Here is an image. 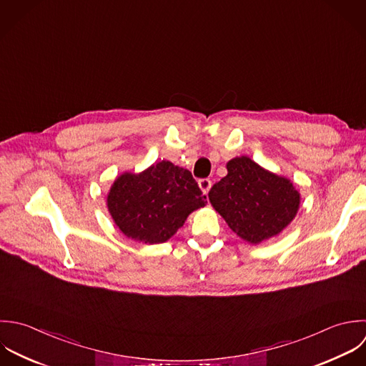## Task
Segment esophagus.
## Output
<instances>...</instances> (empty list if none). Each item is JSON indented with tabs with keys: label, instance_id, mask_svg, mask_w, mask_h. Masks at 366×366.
I'll return each instance as SVG.
<instances>
[{
	"label": "esophagus",
	"instance_id": "34e87169",
	"mask_svg": "<svg viewBox=\"0 0 366 366\" xmlns=\"http://www.w3.org/2000/svg\"><path fill=\"white\" fill-rule=\"evenodd\" d=\"M198 185H199L202 194H204V195H208V191H209V188H211V179L202 178V179L198 181Z\"/></svg>",
	"mask_w": 366,
	"mask_h": 366
}]
</instances>
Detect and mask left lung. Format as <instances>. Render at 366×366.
<instances>
[{
	"instance_id": "left-lung-1",
	"label": "left lung",
	"mask_w": 366,
	"mask_h": 366,
	"mask_svg": "<svg viewBox=\"0 0 366 366\" xmlns=\"http://www.w3.org/2000/svg\"><path fill=\"white\" fill-rule=\"evenodd\" d=\"M227 168L228 175L212 185L208 197L238 237L259 244L295 218L300 194L287 178L265 171L248 157L231 159Z\"/></svg>"
}]
</instances>
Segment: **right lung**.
Here are the masks:
<instances>
[{
  "mask_svg": "<svg viewBox=\"0 0 366 366\" xmlns=\"http://www.w3.org/2000/svg\"><path fill=\"white\" fill-rule=\"evenodd\" d=\"M205 204L192 174L169 161L157 162L139 175H121L108 194V209L118 228L145 244L165 242Z\"/></svg>",
  "mask_w": 366,
  "mask_h": 366,
  "instance_id": "right-lung-1",
  "label": "right lung"
}]
</instances>
